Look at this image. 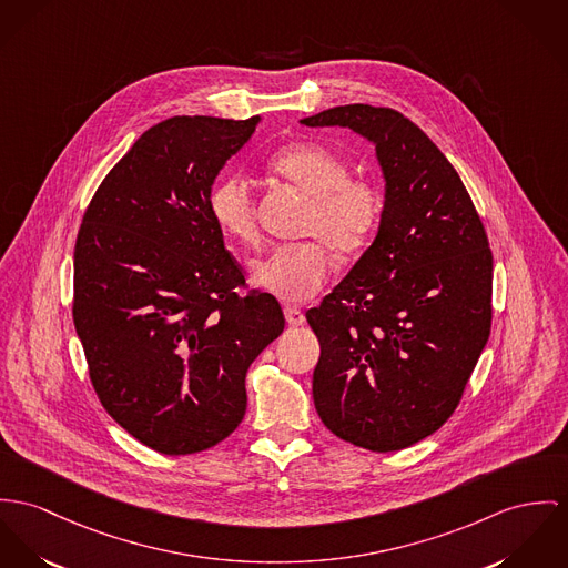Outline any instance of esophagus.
I'll return each mask as SVG.
<instances>
[{
	"instance_id": "34e87169",
	"label": "esophagus",
	"mask_w": 568,
	"mask_h": 568,
	"mask_svg": "<svg viewBox=\"0 0 568 568\" xmlns=\"http://www.w3.org/2000/svg\"><path fill=\"white\" fill-rule=\"evenodd\" d=\"M285 320L290 326H301L305 324V313L296 306H285Z\"/></svg>"
}]
</instances>
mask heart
I'll list each match as a JSON object with an SVG mask.
<instances>
[{"label":"heart","instance_id":"b5f03b06","mask_svg":"<svg viewBox=\"0 0 568 568\" xmlns=\"http://www.w3.org/2000/svg\"><path fill=\"white\" fill-rule=\"evenodd\" d=\"M267 169L311 196L305 235L313 240L276 246L251 267V281L283 303H305L328 281L331 248L348 257L367 244L381 219L383 199L372 183L349 179L348 164L315 142L283 146L267 160ZM207 207L229 240L244 246L257 242L255 196L244 176H220Z\"/></svg>","mask_w":568,"mask_h":568}]
</instances>
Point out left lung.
<instances>
[{
  "mask_svg": "<svg viewBox=\"0 0 568 568\" xmlns=\"http://www.w3.org/2000/svg\"><path fill=\"white\" fill-rule=\"evenodd\" d=\"M301 123L363 135L385 179L372 246L306 311L315 410L352 445L397 452L447 422L488 342V240L454 166L404 114L352 103Z\"/></svg>",
  "mask_w": 568,
  "mask_h": 568,
  "instance_id": "1",
  "label": "left lung"
}]
</instances>
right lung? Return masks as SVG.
Wrapping results in <instances>:
<instances>
[{
	"label": "right lung",
	"instance_id": "1",
	"mask_svg": "<svg viewBox=\"0 0 568 568\" xmlns=\"http://www.w3.org/2000/svg\"><path fill=\"white\" fill-rule=\"evenodd\" d=\"M262 123L173 116L144 131L94 192L73 260V322L103 408L146 447L185 456L246 413V372L285 328L248 292L207 199Z\"/></svg>",
	"mask_w": 568,
	"mask_h": 568
}]
</instances>
